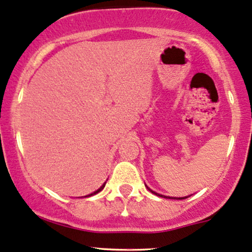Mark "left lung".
<instances>
[{"label":"left lung","mask_w":252,"mask_h":252,"mask_svg":"<svg viewBox=\"0 0 252 252\" xmlns=\"http://www.w3.org/2000/svg\"><path fill=\"white\" fill-rule=\"evenodd\" d=\"M147 187V186H145ZM147 189L149 190L150 192H153V193H155L156 196H159V197H163V198H170V199H184V198H187V197H190L191 195H189V196H186V197H169V196H164V195H160V193H157V192H155V191H153V190L150 189V188H148L147 187Z\"/></svg>","instance_id":"left-lung-1"}]
</instances>
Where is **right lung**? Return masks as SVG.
Masks as SVG:
<instances>
[{"instance_id": "obj_1", "label": "right lung", "mask_w": 252, "mask_h": 252, "mask_svg": "<svg viewBox=\"0 0 252 252\" xmlns=\"http://www.w3.org/2000/svg\"><path fill=\"white\" fill-rule=\"evenodd\" d=\"M105 183H107V182H104V183H103V186H102L101 188H99V189H97L96 191H94V192L90 193V195H87V196H84V197H90V196H93V195H96V193H98L99 191H102V190H103V188L105 187Z\"/></svg>"}]
</instances>
